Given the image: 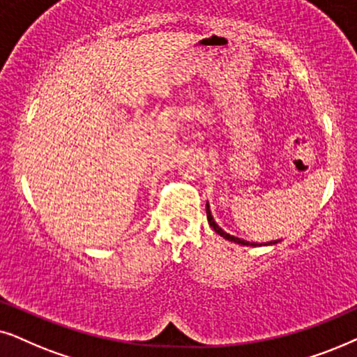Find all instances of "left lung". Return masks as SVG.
<instances>
[{
  "label": "left lung",
  "mask_w": 357,
  "mask_h": 357,
  "mask_svg": "<svg viewBox=\"0 0 357 357\" xmlns=\"http://www.w3.org/2000/svg\"><path fill=\"white\" fill-rule=\"evenodd\" d=\"M206 212H207V220H208V225H211L213 230H215V234H218L223 238L228 240V241H234V243H238V245H243V246H268V245H275L278 241H269V243H251V241H246V240H241L238 236H234L230 234H227V231H223L220 227L217 225L215 220H213L212 217V212H211V206H208V202L206 204Z\"/></svg>",
  "instance_id": "obj_1"
}]
</instances>
